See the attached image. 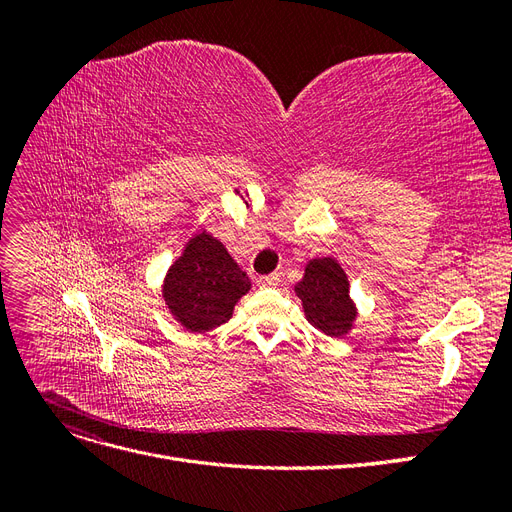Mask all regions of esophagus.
<instances>
[{"instance_id": "obj_1", "label": "esophagus", "mask_w": 512, "mask_h": 512, "mask_svg": "<svg viewBox=\"0 0 512 512\" xmlns=\"http://www.w3.org/2000/svg\"><path fill=\"white\" fill-rule=\"evenodd\" d=\"M277 284H280V275H277V273L258 277V286H260V288H273V286H277Z\"/></svg>"}]
</instances>
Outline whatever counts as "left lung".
Returning <instances> with one entry per match:
<instances>
[{"label":"left lung","mask_w":512,"mask_h":512,"mask_svg":"<svg viewBox=\"0 0 512 512\" xmlns=\"http://www.w3.org/2000/svg\"><path fill=\"white\" fill-rule=\"evenodd\" d=\"M303 301L307 322L327 335H346L356 318L350 284L335 258H316L305 267L303 280L294 286Z\"/></svg>","instance_id":"left-lung-1"}]
</instances>
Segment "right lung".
Masks as SVG:
<instances>
[{
	"mask_svg": "<svg viewBox=\"0 0 512 512\" xmlns=\"http://www.w3.org/2000/svg\"><path fill=\"white\" fill-rule=\"evenodd\" d=\"M250 286V277L239 269L226 247L200 232L168 269L162 297L185 329L205 333L218 329L232 316V309Z\"/></svg>",
	"mask_w": 512,
	"mask_h": 512,
	"instance_id": "obj_1",
	"label": "right lung"
}]
</instances>
